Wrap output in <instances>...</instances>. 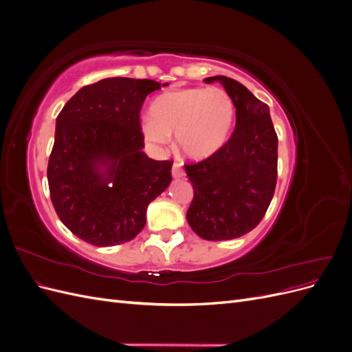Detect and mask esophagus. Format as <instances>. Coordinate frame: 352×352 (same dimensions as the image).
I'll return each instance as SVG.
<instances>
[{"instance_id": "esophagus-1", "label": "esophagus", "mask_w": 352, "mask_h": 352, "mask_svg": "<svg viewBox=\"0 0 352 352\" xmlns=\"http://www.w3.org/2000/svg\"><path fill=\"white\" fill-rule=\"evenodd\" d=\"M172 175H173V177H176V179L184 177V176H185V170L182 168V164H180V163H175L173 167H172Z\"/></svg>"}]
</instances>
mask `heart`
<instances>
[{"instance_id": "b5f03b06", "label": "heart", "mask_w": 352, "mask_h": 352, "mask_svg": "<svg viewBox=\"0 0 352 352\" xmlns=\"http://www.w3.org/2000/svg\"><path fill=\"white\" fill-rule=\"evenodd\" d=\"M150 116L141 124L148 142L160 146L175 135L177 151L201 162L228 141L235 104L228 91L219 87L184 88L160 95L151 104Z\"/></svg>"}]
</instances>
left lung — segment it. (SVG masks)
<instances>
[{"label": "left lung", "instance_id": "8db88e82", "mask_svg": "<svg viewBox=\"0 0 352 352\" xmlns=\"http://www.w3.org/2000/svg\"><path fill=\"white\" fill-rule=\"evenodd\" d=\"M232 97L236 124L229 141L211 157L186 164L194 199L186 220L207 241L239 238L258 225L278 180V135L269 105L235 79L212 76Z\"/></svg>", "mask_w": 352, "mask_h": 352}]
</instances>
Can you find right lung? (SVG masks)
Returning a JSON list of instances; mask_svg holds the SVG:
<instances>
[{
    "label": "right lung",
    "mask_w": 352,
    "mask_h": 352,
    "mask_svg": "<svg viewBox=\"0 0 352 352\" xmlns=\"http://www.w3.org/2000/svg\"><path fill=\"white\" fill-rule=\"evenodd\" d=\"M167 83L109 78L66 102L48 160L50 195L73 235L95 247L132 241L146 208L172 182L173 162L144 151L140 113L148 94Z\"/></svg>",
    "instance_id": "right-lung-1"
}]
</instances>
